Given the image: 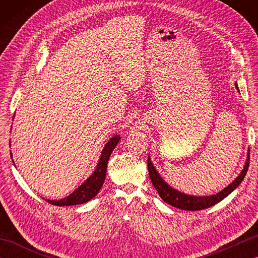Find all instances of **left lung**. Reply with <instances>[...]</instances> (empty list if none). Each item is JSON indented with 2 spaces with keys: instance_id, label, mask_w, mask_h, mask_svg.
Masks as SVG:
<instances>
[{
  "instance_id": "1",
  "label": "left lung",
  "mask_w": 258,
  "mask_h": 258,
  "mask_svg": "<svg viewBox=\"0 0 258 258\" xmlns=\"http://www.w3.org/2000/svg\"><path fill=\"white\" fill-rule=\"evenodd\" d=\"M235 86H236V89L238 90L237 83H235ZM248 165H249V151L247 153V157H246L243 169L238 174V176L235 178L231 184L227 185L225 188L222 189L221 191H218L216 194L207 195V196H196V195L185 194L183 191H179L178 189L172 187L171 185L167 184V182L164 180V178L161 176L160 173L157 172V169L155 168L154 164H153L150 155H149V160H147V168H149L150 178L152 180V184L154 185L155 189L157 190L158 195L161 196V199L164 202H166L167 204L184 211L205 210V208L211 207L213 205L217 204V203H220L221 201H223L225 197H227L229 194H231L233 190L236 189L239 186V184L243 182L245 175L247 173Z\"/></svg>"
}]
</instances>
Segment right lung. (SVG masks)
Masks as SVG:
<instances>
[{"instance_id": "obj_1", "label": "right lung", "mask_w": 258, "mask_h": 258, "mask_svg": "<svg viewBox=\"0 0 258 258\" xmlns=\"http://www.w3.org/2000/svg\"><path fill=\"white\" fill-rule=\"evenodd\" d=\"M120 140L119 134H115L113 138L109 139L107 143L104 145L101 152V156L98 158L96 167L89 177L86 178L84 183H82L72 194L64 197L62 200H46L48 203L56 206H71V205H80L91 201L98 194L104 184L106 177V167L108 158L111 156L113 150L116 147ZM11 144V141H10ZM12 158V153H11Z\"/></svg>"}]
</instances>
